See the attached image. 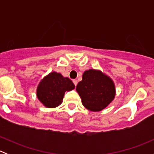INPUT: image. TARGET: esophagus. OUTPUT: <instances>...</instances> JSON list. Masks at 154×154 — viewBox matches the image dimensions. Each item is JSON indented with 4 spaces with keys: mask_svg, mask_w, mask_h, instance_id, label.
<instances>
[{
    "mask_svg": "<svg viewBox=\"0 0 154 154\" xmlns=\"http://www.w3.org/2000/svg\"><path fill=\"white\" fill-rule=\"evenodd\" d=\"M73 83H74V86H76L77 85V80H73Z\"/></svg>",
    "mask_w": 154,
    "mask_h": 154,
    "instance_id": "34e87169",
    "label": "esophagus"
}]
</instances>
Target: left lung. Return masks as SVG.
<instances>
[{
    "label": "left lung",
    "instance_id": "8db88e82",
    "mask_svg": "<svg viewBox=\"0 0 154 154\" xmlns=\"http://www.w3.org/2000/svg\"><path fill=\"white\" fill-rule=\"evenodd\" d=\"M76 90L84 107L92 112L103 110L116 96L114 82L100 70L84 71L83 80L79 82Z\"/></svg>",
    "mask_w": 154,
    "mask_h": 154
}]
</instances>
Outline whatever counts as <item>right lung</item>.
<instances>
[{
  "label": "right lung",
  "mask_w": 154,
  "mask_h": 154,
  "mask_svg": "<svg viewBox=\"0 0 154 154\" xmlns=\"http://www.w3.org/2000/svg\"><path fill=\"white\" fill-rule=\"evenodd\" d=\"M75 88L73 82L60 73L52 71L40 81L37 86L36 96L47 108H55L63 103L66 91Z\"/></svg>",
  "instance_id": "1"
}]
</instances>
